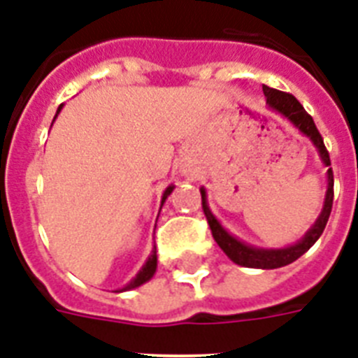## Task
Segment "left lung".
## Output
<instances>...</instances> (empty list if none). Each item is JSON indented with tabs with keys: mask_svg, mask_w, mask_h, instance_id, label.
<instances>
[{
	"mask_svg": "<svg viewBox=\"0 0 358 358\" xmlns=\"http://www.w3.org/2000/svg\"><path fill=\"white\" fill-rule=\"evenodd\" d=\"M264 94H266V103L267 107L275 113H278L280 116L287 120L289 123H293L300 133L308 136L311 140L315 147H317L318 156L322 160L324 167H327V189H326V198H324L322 211L318 215V218L315 220V224L311 225L302 238L293 245H287V248L280 249H264V248H255V245H249L242 240H238L236 236H233L229 231L222 227V224L216 220V216L213 215L211 209H209V203H207V193L206 189L200 187V193H202V207L203 213H206V218L209 222V227H211L213 238L220 249L224 251L227 257L233 260L235 264L242 267H255V269H276V267H284L287 264L295 262L296 258H300L302 255L308 251L311 245L320 238L324 227L327 224V218L331 215V206H333V171H331V162H329V152H327L326 145H324V140L318 133L317 125H315L313 118L309 116L304 110V107L300 105V101L296 100L295 96L289 94V92H282L271 89V87L264 85L262 87Z\"/></svg>",
	"mask_w": 358,
	"mask_h": 358,
	"instance_id": "obj_1",
	"label": "left lung"
}]
</instances>
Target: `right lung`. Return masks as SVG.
<instances>
[{
	"mask_svg": "<svg viewBox=\"0 0 358 358\" xmlns=\"http://www.w3.org/2000/svg\"><path fill=\"white\" fill-rule=\"evenodd\" d=\"M62 107H63V105H59V107H58V113H56V116H58V114H59ZM56 116H54V120H56ZM173 189H174V185H169V187L165 189L164 196H162V206H164V202H165V200H167V196H169V194L173 193ZM160 209H162V207H160ZM156 266H158V257H156V245H155V248H152V251H151V255H149V258H147L145 264H143V266H142V269H140V271L136 273V276H134L133 280L129 282L127 286H123L122 289H118V291H116V293H122V291L134 289V287H140V286H142V284H145V282L151 280L152 276H155V273H156Z\"/></svg>",
	"mask_w": 358,
	"mask_h": 358,
	"instance_id": "1",
	"label": "right lung"
}]
</instances>
